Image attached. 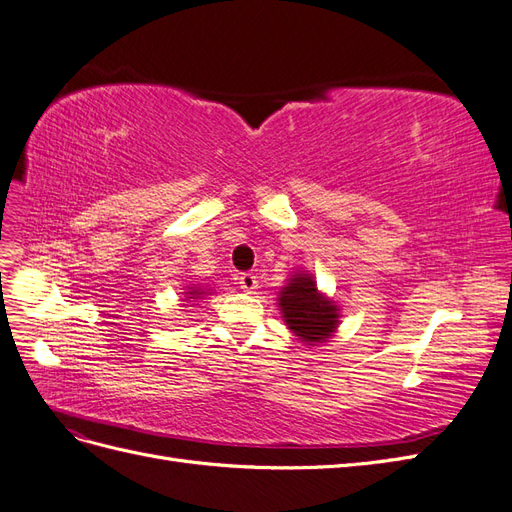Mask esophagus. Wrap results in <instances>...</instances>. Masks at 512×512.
Here are the masks:
<instances>
[{"label": "esophagus", "mask_w": 512, "mask_h": 512, "mask_svg": "<svg viewBox=\"0 0 512 512\" xmlns=\"http://www.w3.org/2000/svg\"><path fill=\"white\" fill-rule=\"evenodd\" d=\"M239 284L245 292H254L258 288V277L254 273H241L239 275Z\"/></svg>", "instance_id": "1"}]
</instances>
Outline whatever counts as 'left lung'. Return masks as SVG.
<instances>
[{"label":"left lung","instance_id":"left-lung-1","mask_svg":"<svg viewBox=\"0 0 512 512\" xmlns=\"http://www.w3.org/2000/svg\"><path fill=\"white\" fill-rule=\"evenodd\" d=\"M280 309L288 329L307 346L329 342L339 324V307L316 288L314 277L294 273L280 292Z\"/></svg>","mask_w":512,"mask_h":512}]
</instances>
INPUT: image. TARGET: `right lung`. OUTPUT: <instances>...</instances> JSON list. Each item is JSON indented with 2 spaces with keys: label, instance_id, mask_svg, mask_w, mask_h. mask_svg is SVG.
<instances>
[{
  "label": "right lung",
  "instance_id": "obj_1",
  "mask_svg": "<svg viewBox=\"0 0 512 512\" xmlns=\"http://www.w3.org/2000/svg\"><path fill=\"white\" fill-rule=\"evenodd\" d=\"M188 294H192V297H190V299H196V297H198V294H205V290H192V292H188Z\"/></svg>",
  "mask_w": 512,
  "mask_h": 512
}]
</instances>
